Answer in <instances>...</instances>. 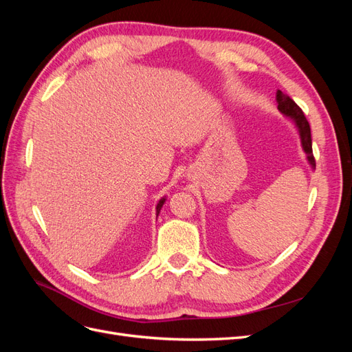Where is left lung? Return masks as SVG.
<instances>
[{
    "label": "left lung",
    "mask_w": 352,
    "mask_h": 352,
    "mask_svg": "<svg viewBox=\"0 0 352 352\" xmlns=\"http://www.w3.org/2000/svg\"><path fill=\"white\" fill-rule=\"evenodd\" d=\"M276 102H278V110L286 117V119H289L294 123L298 135H300L301 146H302V151L307 155V162H308V164H310V167L314 170L316 168V162H314V157H313L311 131H310V124H308L302 110L298 107V105L289 97H287V95H285L282 91L276 92Z\"/></svg>",
    "instance_id": "1"
}]
</instances>
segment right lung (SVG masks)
<instances>
[{"label": "right lung", "instance_id": "add662e5", "mask_svg": "<svg viewBox=\"0 0 352 352\" xmlns=\"http://www.w3.org/2000/svg\"><path fill=\"white\" fill-rule=\"evenodd\" d=\"M166 199H167V197H163L162 199L158 201V204H157V207H155V214L158 216L160 214V210H162V207L164 206V202H166Z\"/></svg>", "mask_w": 352, "mask_h": 352}]
</instances>
